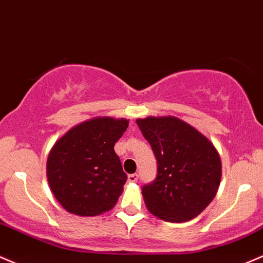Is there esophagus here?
I'll use <instances>...</instances> for the list:
<instances>
[{"label":"esophagus","mask_w":263,"mask_h":263,"mask_svg":"<svg viewBox=\"0 0 263 263\" xmlns=\"http://www.w3.org/2000/svg\"><path fill=\"white\" fill-rule=\"evenodd\" d=\"M138 178H139V176H138V174H130V175L128 176V180L130 182H137Z\"/></svg>","instance_id":"1"}]
</instances>
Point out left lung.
Instances as JSON below:
<instances>
[{"mask_svg": "<svg viewBox=\"0 0 263 263\" xmlns=\"http://www.w3.org/2000/svg\"><path fill=\"white\" fill-rule=\"evenodd\" d=\"M137 124L158 163L154 181L141 187L146 208L167 222L196 217L219 189V153L201 133L175 117H149Z\"/></svg>", "mask_w": 263, "mask_h": 263, "instance_id": "left-lung-1", "label": "left lung"}]
</instances>
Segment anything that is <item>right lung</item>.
Masks as SVG:
<instances>
[{
	"instance_id": "1",
	"label": "right lung",
	"mask_w": 263,
	"mask_h": 263,
	"mask_svg": "<svg viewBox=\"0 0 263 263\" xmlns=\"http://www.w3.org/2000/svg\"><path fill=\"white\" fill-rule=\"evenodd\" d=\"M129 120L94 118L70 129L54 144L47 160L53 195L70 214L97 216L114 208L126 174L114 145Z\"/></svg>"
}]
</instances>
